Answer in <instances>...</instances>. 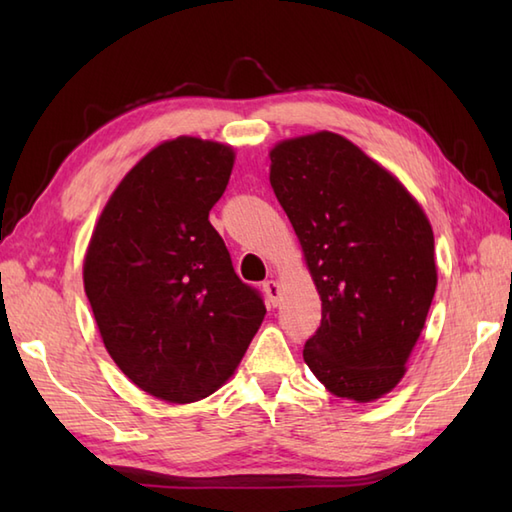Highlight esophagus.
<instances>
[{"label": "esophagus", "instance_id": "esophagus-1", "mask_svg": "<svg viewBox=\"0 0 512 512\" xmlns=\"http://www.w3.org/2000/svg\"><path fill=\"white\" fill-rule=\"evenodd\" d=\"M264 292H266V299H268V303H273V306H277L279 299H281V286L277 284L275 279H268V281H264Z\"/></svg>", "mask_w": 512, "mask_h": 512}]
</instances>
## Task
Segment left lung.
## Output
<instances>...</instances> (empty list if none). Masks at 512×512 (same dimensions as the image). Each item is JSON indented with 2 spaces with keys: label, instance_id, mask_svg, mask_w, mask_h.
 I'll list each match as a JSON object with an SVG mask.
<instances>
[{
  "label": "left lung",
  "instance_id": "left-lung-1",
  "mask_svg": "<svg viewBox=\"0 0 512 512\" xmlns=\"http://www.w3.org/2000/svg\"><path fill=\"white\" fill-rule=\"evenodd\" d=\"M268 156L321 297V328L303 361L336 398H383L407 372L438 286L429 217L341 134L281 140Z\"/></svg>",
  "mask_w": 512,
  "mask_h": 512
}]
</instances>
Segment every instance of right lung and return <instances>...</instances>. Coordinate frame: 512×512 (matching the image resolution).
<instances>
[{
	"label": "right lung",
	"mask_w": 512,
	"mask_h": 512,
	"mask_svg": "<svg viewBox=\"0 0 512 512\" xmlns=\"http://www.w3.org/2000/svg\"><path fill=\"white\" fill-rule=\"evenodd\" d=\"M235 149L178 136L127 171L96 222L83 286L105 350L149 396L189 405L220 389L264 321L209 222Z\"/></svg>",
	"instance_id": "right-lung-1"
}]
</instances>
